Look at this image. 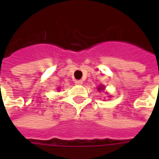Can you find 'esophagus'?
Instances as JSON below:
<instances>
[{"label":"esophagus","mask_w":159,"mask_h":159,"mask_svg":"<svg viewBox=\"0 0 159 159\" xmlns=\"http://www.w3.org/2000/svg\"><path fill=\"white\" fill-rule=\"evenodd\" d=\"M75 83L77 84V85H81V84H83V81H82V80H76V81H75Z\"/></svg>","instance_id":"obj_1"}]
</instances>
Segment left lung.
<instances>
[{
	"label": "left lung",
	"mask_w": 159,
	"mask_h": 159,
	"mask_svg": "<svg viewBox=\"0 0 159 159\" xmlns=\"http://www.w3.org/2000/svg\"><path fill=\"white\" fill-rule=\"evenodd\" d=\"M99 89V90H100V89L102 90V89H103V88H100V89Z\"/></svg>",
	"instance_id": "1"
}]
</instances>
